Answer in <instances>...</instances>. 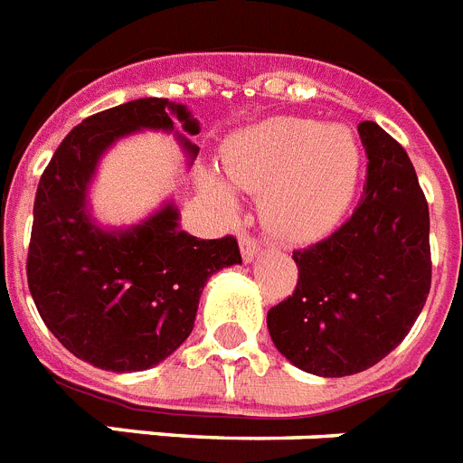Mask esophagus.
Masks as SVG:
<instances>
[{
	"label": "esophagus",
	"mask_w": 463,
	"mask_h": 463,
	"mask_svg": "<svg viewBox=\"0 0 463 463\" xmlns=\"http://www.w3.org/2000/svg\"><path fill=\"white\" fill-rule=\"evenodd\" d=\"M259 250H261V244L256 242L251 235H240V251H242L244 263L254 261V256L259 254Z\"/></svg>",
	"instance_id": "1"
}]
</instances>
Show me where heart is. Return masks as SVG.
Returning <instances> with one entry per match:
<instances>
[{"label":"heart","instance_id":"obj_1","mask_svg":"<svg viewBox=\"0 0 463 463\" xmlns=\"http://www.w3.org/2000/svg\"><path fill=\"white\" fill-rule=\"evenodd\" d=\"M223 178L200 169L197 190L213 209L235 219L236 190L261 195L268 231L289 242L316 240L345 212L360 174V146L341 124L270 118L228 136L221 147Z\"/></svg>","mask_w":463,"mask_h":463}]
</instances>
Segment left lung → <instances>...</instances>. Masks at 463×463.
<instances>
[{"label":"left lung","mask_w":463,"mask_h":463,"mask_svg":"<svg viewBox=\"0 0 463 463\" xmlns=\"http://www.w3.org/2000/svg\"><path fill=\"white\" fill-rule=\"evenodd\" d=\"M367 184L327 240L294 251L297 289L268 310L275 348L316 376L370 370L410 334L430 289L429 204L410 157L376 122L357 127Z\"/></svg>","instance_id":"left-lung-1"}]
</instances>
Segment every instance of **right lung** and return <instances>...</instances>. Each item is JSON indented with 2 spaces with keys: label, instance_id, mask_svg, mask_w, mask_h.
Segmentation results:
<instances>
[{
  "label": "right lung",
  "instance_id": "add662e5",
  "mask_svg": "<svg viewBox=\"0 0 463 463\" xmlns=\"http://www.w3.org/2000/svg\"><path fill=\"white\" fill-rule=\"evenodd\" d=\"M200 134L190 110L138 99L87 118L53 153L37 185L27 287L42 320L70 353L106 372H143L172 355L195 325L207 279L242 263L235 238L200 240L181 231L165 200L131 225L93 219L89 190L103 155L138 131L174 134L190 159Z\"/></svg>",
  "mask_w": 463,
  "mask_h": 463
}]
</instances>
